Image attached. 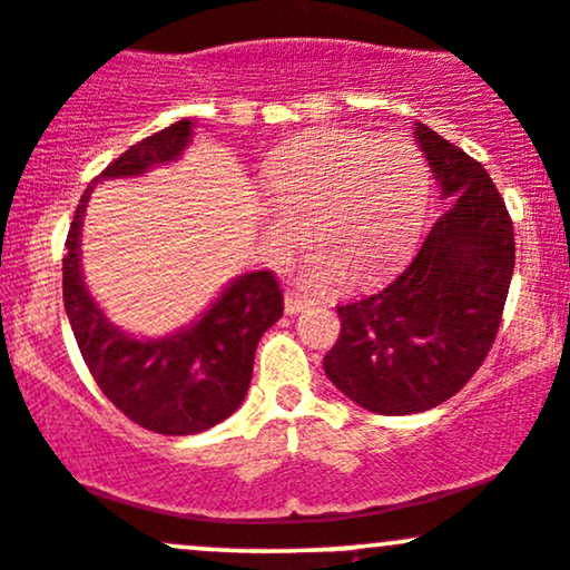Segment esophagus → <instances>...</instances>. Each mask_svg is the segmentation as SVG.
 I'll return each instance as SVG.
<instances>
[{
  "instance_id": "esophagus-1",
  "label": "esophagus",
  "mask_w": 570,
  "mask_h": 570,
  "mask_svg": "<svg viewBox=\"0 0 570 570\" xmlns=\"http://www.w3.org/2000/svg\"><path fill=\"white\" fill-rule=\"evenodd\" d=\"M307 298H302L298 293H285V312L287 315H296V312H302L307 307Z\"/></svg>"
}]
</instances>
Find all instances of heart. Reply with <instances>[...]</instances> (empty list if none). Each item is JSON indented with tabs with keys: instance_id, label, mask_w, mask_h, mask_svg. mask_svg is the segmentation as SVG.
Here are the masks:
<instances>
[{
	"instance_id": "heart-1",
	"label": "heart",
	"mask_w": 570,
	"mask_h": 570,
	"mask_svg": "<svg viewBox=\"0 0 570 570\" xmlns=\"http://www.w3.org/2000/svg\"><path fill=\"white\" fill-rule=\"evenodd\" d=\"M272 249L287 255L309 234L321 242L304 272L312 287L351 274L370 283L389 272L419 234L430 174L410 140H381L347 127H321L279 146L266 170Z\"/></svg>"
}]
</instances>
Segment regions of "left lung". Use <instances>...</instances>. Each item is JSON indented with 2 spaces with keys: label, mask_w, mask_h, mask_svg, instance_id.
<instances>
[{
  "label": "left lung",
  "mask_w": 570,
  "mask_h": 570,
  "mask_svg": "<svg viewBox=\"0 0 570 570\" xmlns=\"http://www.w3.org/2000/svg\"><path fill=\"white\" fill-rule=\"evenodd\" d=\"M434 179L451 198L419 253L383 291L336 307L326 375L381 415L424 413L451 400L492 351L511 285L513 223L487 168L415 121Z\"/></svg>",
  "instance_id": "1"
}]
</instances>
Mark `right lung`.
<instances>
[{
	"label": "right lung",
	"mask_w": 570,
	"mask_h": 570,
	"mask_svg": "<svg viewBox=\"0 0 570 570\" xmlns=\"http://www.w3.org/2000/svg\"><path fill=\"white\" fill-rule=\"evenodd\" d=\"M193 140V121L181 119L132 144L100 179L138 176L151 165L176 160ZM76 206L62 258L65 309L91 377L116 410L157 434H198L228 419L253 381L255 347L283 317V291L274 272L238 277L195 326L165 340H132L108 323L91 302L78 263L83 209Z\"/></svg>",
	"instance_id": "add662e5"
}]
</instances>
